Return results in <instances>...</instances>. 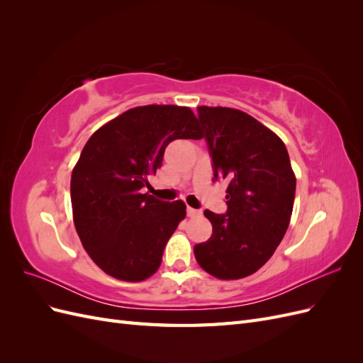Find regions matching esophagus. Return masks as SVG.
Here are the masks:
<instances>
[{
    "label": "esophagus",
    "mask_w": 363,
    "mask_h": 363,
    "mask_svg": "<svg viewBox=\"0 0 363 363\" xmlns=\"http://www.w3.org/2000/svg\"><path fill=\"white\" fill-rule=\"evenodd\" d=\"M201 215V211H199V208H192V207H188V216L191 218H196Z\"/></svg>",
    "instance_id": "1"
}]
</instances>
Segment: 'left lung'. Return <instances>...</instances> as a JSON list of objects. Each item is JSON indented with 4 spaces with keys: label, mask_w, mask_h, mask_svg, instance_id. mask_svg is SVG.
I'll use <instances>...</instances> for the list:
<instances>
[{
    "label": "left lung",
    "mask_w": 363,
    "mask_h": 363,
    "mask_svg": "<svg viewBox=\"0 0 363 363\" xmlns=\"http://www.w3.org/2000/svg\"><path fill=\"white\" fill-rule=\"evenodd\" d=\"M213 180L225 179L227 212L204 211L213 233L194 247L199 265L221 280L251 276L286 233L295 175L283 140L257 119L228 107H199Z\"/></svg>",
    "instance_id": "left-lung-1"
}]
</instances>
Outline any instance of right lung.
<instances>
[{"label":"right lung","mask_w":363,"mask_h":363,"mask_svg":"<svg viewBox=\"0 0 363 363\" xmlns=\"http://www.w3.org/2000/svg\"><path fill=\"white\" fill-rule=\"evenodd\" d=\"M200 138L189 107L151 104L130 108L86 142L71 175L74 224L87 255L108 276L142 281L159 269L186 206L144 189L169 142Z\"/></svg>","instance_id":"right-lung-1"}]
</instances>
